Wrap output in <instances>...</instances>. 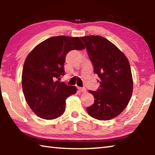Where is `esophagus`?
<instances>
[{"mask_svg": "<svg viewBox=\"0 0 155 155\" xmlns=\"http://www.w3.org/2000/svg\"><path fill=\"white\" fill-rule=\"evenodd\" d=\"M78 90H79L80 91H81V92H85L86 91V90L85 88H82V87H78Z\"/></svg>", "mask_w": 155, "mask_h": 155, "instance_id": "34e87169", "label": "esophagus"}]
</instances>
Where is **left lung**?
<instances>
[{"instance_id":"obj_1","label":"left lung","mask_w":155,"mask_h":155,"mask_svg":"<svg viewBox=\"0 0 155 155\" xmlns=\"http://www.w3.org/2000/svg\"><path fill=\"white\" fill-rule=\"evenodd\" d=\"M100 78L96 91L89 92L94 103L87 107L88 114L98 120H109L124 111L129 103L133 90L130 66L125 54L106 38L99 35L81 37Z\"/></svg>"}]
</instances>
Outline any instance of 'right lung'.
Wrapping results in <instances>:
<instances>
[{"label":"right lung","instance_id":"obj_1","mask_svg":"<svg viewBox=\"0 0 155 155\" xmlns=\"http://www.w3.org/2000/svg\"><path fill=\"white\" fill-rule=\"evenodd\" d=\"M84 48L78 37L61 35L43 41L28 54L22 70V90L28 106L38 117L53 120L64 114L65 101L77 93V89L57 78L64 74L68 52Z\"/></svg>","mask_w":155,"mask_h":155}]
</instances>
